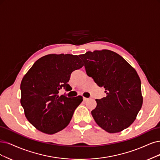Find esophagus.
<instances>
[{"label": "esophagus", "instance_id": "1", "mask_svg": "<svg viewBox=\"0 0 160 160\" xmlns=\"http://www.w3.org/2000/svg\"><path fill=\"white\" fill-rule=\"evenodd\" d=\"M88 99H88V98H84V97L83 98V100H84V102H86V101H88Z\"/></svg>", "mask_w": 160, "mask_h": 160}]
</instances>
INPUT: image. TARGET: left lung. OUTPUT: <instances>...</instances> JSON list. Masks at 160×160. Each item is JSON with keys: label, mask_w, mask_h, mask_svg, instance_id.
I'll list each match as a JSON object with an SVG mask.
<instances>
[{"label": "left lung", "mask_w": 160, "mask_h": 160, "mask_svg": "<svg viewBox=\"0 0 160 160\" xmlns=\"http://www.w3.org/2000/svg\"><path fill=\"white\" fill-rule=\"evenodd\" d=\"M80 57L86 74L107 96L96 99L91 111L98 125L109 133L128 128L134 121L142 105L139 76L121 56L109 50L88 51Z\"/></svg>", "instance_id": "obj_1"}]
</instances>
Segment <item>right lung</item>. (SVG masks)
<instances>
[{"label":"right lung","mask_w":160,"mask_h":160,"mask_svg":"<svg viewBox=\"0 0 160 160\" xmlns=\"http://www.w3.org/2000/svg\"><path fill=\"white\" fill-rule=\"evenodd\" d=\"M84 66L77 55L51 54L40 58L23 76L20 103L28 121L41 132L52 134L62 131L72 119L82 97L59 96L73 71Z\"/></svg>","instance_id":"obj_1"}]
</instances>
